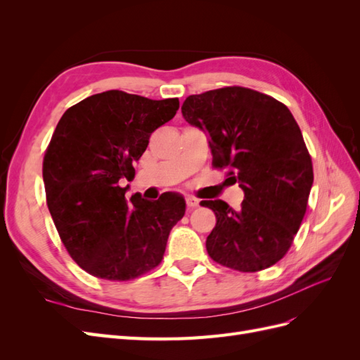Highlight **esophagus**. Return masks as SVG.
Masks as SVG:
<instances>
[{
  "label": "esophagus",
  "mask_w": 360,
  "mask_h": 360,
  "mask_svg": "<svg viewBox=\"0 0 360 360\" xmlns=\"http://www.w3.org/2000/svg\"><path fill=\"white\" fill-rule=\"evenodd\" d=\"M186 205H188L189 210L197 209V207L200 205V201L195 198V197H186Z\"/></svg>",
  "instance_id": "1"
}]
</instances>
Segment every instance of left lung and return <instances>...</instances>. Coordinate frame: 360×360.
Here are the masks:
<instances>
[{"mask_svg":"<svg viewBox=\"0 0 360 360\" xmlns=\"http://www.w3.org/2000/svg\"><path fill=\"white\" fill-rule=\"evenodd\" d=\"M181 114L209 136L213 167L230 168L245 192L240 210L222 200L201 201L216 214L207 252L238 271L274 266L299 231L314 181L296 120L284 103L243 86L192 94Z\"/></svg>","mask_w":360,"mask_h":360,"instance_id":"obj_1","label":"left lung"}]
</instances>
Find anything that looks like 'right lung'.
I'll list each match as a JSON object with an SVG mask.
<instances>
[{
    "instance_id": "right-lung-1",
    "label": "right lung",
    "mask_w": 360,
    "mask_h": 360,
    "mask_svg": "<svg viewBox=\"0 0 360 360\" xmlns=\"http://www.w3.org/2000/svg\"><path fill=\"white\" fill-rule=\"evenodd\" d=\"M179 99L153 101L118 90L93 94L63 114L43 159L53 224L86 274L129 281L159 266L171 228L186 210L180 193L124 198L150 135L176 115Z\"/></svg>"
}]
</instances>
